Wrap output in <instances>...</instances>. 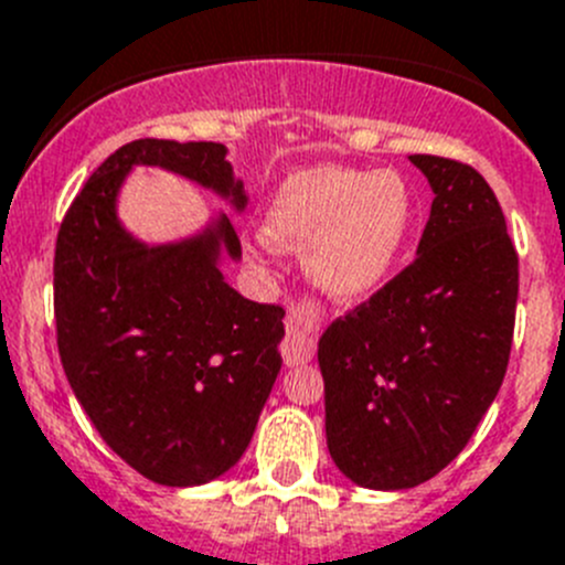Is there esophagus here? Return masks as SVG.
I'll list each match as a JSON object with an SVG mask.
<instances>
[{
	"label": "esophagus",
	"mask_w": 565,
	"mask_h": 565,
	"mask_svg": "<svg viewBox=\"0 0 565 565\" xmlns=\"http://www.w3.org/2000/svg\"><path fill=\"white\" fill-rule=\"evenodd\" d=\"M320 323V307L312 298L295 300L287 309V334L281 354L287 362H307L315 354V329Z\"/></svg>",
	"instance_id": "esophagus-1"
}]
</instances>
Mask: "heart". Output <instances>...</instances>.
<instances>
[{"label": "heart", "mask_w": 565, "mask_h": 565, "mask_svg": "<svg viewBox=\"0 0 565 565\" xmlns=\"http://www.w3.org/2000/svg\"><path fill=\"white\" fill-rule=\"evenodd\" d=\"M413 217V192L398 172L312 167L281 183L265 236L284 250L309 247V276L329 298L362 300L398 262Z\"/></svg>", "instance_id": "heart-1"}]
</instances>
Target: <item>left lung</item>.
<instances>
[{"instance_id":"1","label":"left lung","mask_w":565,"mask_h":565,"mask_svg":"<svg viewBox=\"0 0 565 565\" xmlns=\"http://www.w3.org/2000/svg\"><path fill=\"white\" fill-rule=\"evenodd\" d=\"M429 178L418 256L329 326L318 348L326 443L362 488L402 490L449 466L508 373L519 253L468 163L409 156Z\"/></svg>"}]
</instances>
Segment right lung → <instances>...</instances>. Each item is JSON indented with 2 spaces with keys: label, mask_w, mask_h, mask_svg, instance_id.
<instances>
[{
  "label": "right lung",
  "mask_w": 565,
  "mask_h": 565,
  "mask_svg": "<svg viewBox=\"0 0 565 565\" xmlns=\"http://www.w3.org/2000/svg\"><path fill=\"white\" fill-rule=\"evenodd\" d=\"M134 163H158L245 205L217 141L136 139L105 158L55 242V334L63 373L94 429L134 471L170 488L228 471L281 371L284 309L223 281L239 256L228 217L183 245L145 247L114 214Z\"/></svg>",
  "instance_id": "1"
}]
</instances>
